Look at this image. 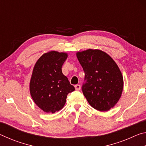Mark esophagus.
<instances>
[{
  "label": "esophagus",
  "mask_w": 146,
  "mask_h": 146,
  "mask_svg": "<svg viewBox=\"0 0 146 146\" xmlns=\"http://www.w3.org/2000/svg\"><path fill=\"white\" fill-rule=\"evenodd\" d=\"M75 90H76V91H79L80 90V85H79V84H76V85H75Z\"/></svg>",
  "instance_id": "obj_1"
}]
</instances>
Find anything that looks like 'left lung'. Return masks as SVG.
I'll list each match as a JSON object with an SVG mask.
<instances>
[{"instance_id": "1", "label": "left lung", "mask_w": 146, "mask_h": 146, "mask_svg": "<svg viewBox=\"0 0 146 146\" xmlns=\"http://www.w3.org/2000/svg\"><path fill=\"white\" fill-rule=\"evenodd\" d=\"M85 73L84 95L91 106L107 111L118 102L122 95L123 76L111 56L99 49H89L76 53Z\"/></svg>"}]
</instances>
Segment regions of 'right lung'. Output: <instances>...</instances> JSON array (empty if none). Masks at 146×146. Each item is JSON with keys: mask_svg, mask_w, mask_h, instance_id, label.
Masks as SVG:
<instances>
[{"mask_svg": "<svg viewBox=\"0 0 146 146\" xmlns=\"http://www.w3.org/2000/svg\"><path fill=\"white\" fill-rule=\"evenodd\" d=\"M67 57L66 53L51 51L42 55L34 66L29 91L35 103L44 112L58 111L65 105L68 93L75 91L62 72Z\"/></svg>", "mask_w": 146, "mask_h": 146, "instance_id": "obj_1", "label": "right lung"}]
</instances>
